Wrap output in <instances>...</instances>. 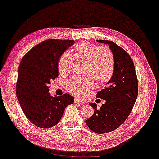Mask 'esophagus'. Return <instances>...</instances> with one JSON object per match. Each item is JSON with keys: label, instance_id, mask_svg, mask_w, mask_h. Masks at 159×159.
<instances>
[{"label": "esophagus", "instance_id": "1", "mask_svg": "<svg viewBox=\"0 0 159 159\" xmlns=\"http://www.w3.org/2000/svg\"><path fill=\"white\" fill-rule=\"evenodd\" d=\"M75 104H84V102H83L82 101H81V100H79V99H76L75 98Z\"/></svg>", "mask_w": 159, "mask_h": 159}]
</instances>
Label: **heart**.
Returning a JSON list of instances; mask_svg holds the SVG:
<instances>
[{
    "instance_id": "heart-1",
    "label": "heart",
    "mask_w": 159,
    "mask_h": 159,
    "mask_svg": "<svg viewBox=\"0 0 159 159\" xmlns=\"http://www.w3.org/2000/svg\"><path fill=\"white\" fill-rule=\"evenodd\" d=\"M74 59L84 62L82 76H75L66 82L67 91L75 96L84 97L94 86H101L111 80L115 70V58L108 48L89 42H82L75 48L73 54L65 52L59 58L58 70L67 75L72 71Z\"/></svg>"
}]
</instances>
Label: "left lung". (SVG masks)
I'll return each instance as SVG.
<instances>
[{
  "mask_svg": "<svg viewBox=\"0 0 159 159\" xmlns=\"http://www.w3.org/2000/svg\"><path fill=\"white\" fill-rule=\"evenodd\" d=\"M97 41L109 45L115 58V70L107 87L96 96L106 102L99 109L97 104L89 103L95 110L85 122L93 132L104 134L115 130L129 116L138 96V80L133 60L123 48L109 40Z\"/></svg>",
  "mask_w": 159,
  "mask_h": 159,
  "instance_id": "1",
  "label": "left lung"
}]
</instances>
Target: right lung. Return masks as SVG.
Wrapping results in <instances>:
<instances>
[{"mask_svg":"<svg viewBox=\"0 0 159 159\" xmlns=\"http://www.w3.org/2000/svg\"><path fill=\"white\" fill-rule=\"evenodd\" d=\"M74 40L50 39L38 44L24 55L18 68L16 94L27 119L38 127L58 124L74 98L69 94L51 97L48 84L58 77L59 58Z\"/></svg>","mask_w":159,"mask_h":159,"instance_id":"add662e5","label":"right lung"}]
</instances>
